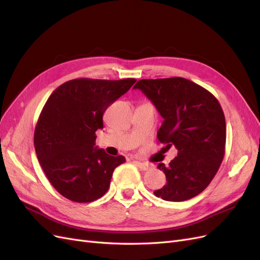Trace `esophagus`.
<instances>
[{"mask_svg": "<svg viewBox=\"0 0 260 260\" xmlns=\"http://www.w3.org/2000/svg\"><path fill=\"white\" fill-rule=\"evenodd\" d=\"M135 164H136V166L138 168H141L142 170H145V171H147V170H149L150 168H151V165L150 164H147V162H142V161H135Z\"/></svg>", "mask_w": 260, "mask_h": 260, "instance_id": "34e87169", "label": "esophagus"}]
</instances>
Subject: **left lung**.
Segmentation results:
<instances>
[{
    "instance_id": "8db88e82",
    "label": "left lung",
    "mask_w": 260,
    "mask_h": 260,
    "mask_svg": "<svg viewBox=\"0 0 260 260\" xmlns=\"http://www.w3.org/2000/svg\"><path fill=\"white\" fill-rule=\"evenodd\" d=\"M164 118L157 132L165 150L176 147L178 156L168 167L159 164L166 183L154 194L180 202L208 187L225 154L226 124L221 104L206 89L188 79H143L135 84Z\"/></svg>"
}]
</instances>
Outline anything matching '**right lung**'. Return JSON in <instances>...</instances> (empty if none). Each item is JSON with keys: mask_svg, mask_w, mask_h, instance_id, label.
I'll use <instances>...</instances> for the list:
<instances>
[{"mask_svg": "<svg viewBox=\"0 0 260 260\" xmlns=\"http://www.w3.org/2000/svg\"><path fill=\"white\" fill-rule=\"evenodd\" d=\"M135 79H75L51 93L36 124V155L49 182L70 201L86 203L109 190L113 171L125 162L95 146L103 114Z\"/></svg>", "mask_w": 260, "mask_h": 260, "instance_id": "right-lung-1", "label": "right lung"}]
</instances>
